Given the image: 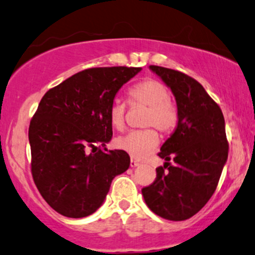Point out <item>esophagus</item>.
Instances as JSON below:
<instances>
[{
    "instance_id": "1",
    "label": "esophagus",
    "mask_w": 255,
    "mask_h": 255,
    "mask_svg": "<svg viewBox=\"0 0 255 255\" xmlns=\"http://www.w3.org/2000/svg\"><path fill=\"white\" fill-rule=\"evenodd\" d=\"M130 166H131V167H137V166H139V162L136 161V160L131 159L130 160Z\"/></svg>"
}]
</instances>
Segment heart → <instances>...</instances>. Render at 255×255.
I'll list each match as a JSON object with an SVG mask.
<instances>
[{
	"label": "heart",
	"instance_id": "heart-1",
	"mask_svg": "<svg viewBox=\"0 0 255 255\" xmlns=\"http://www.w3.org/2000/svg\"><path fill=\"white\" fill-rule=\"evenodd\" d=\"M128 97L132 105L147 106L143 125L154 127L161 132H171L178 122V111L170 100L167 87L158 79L147 78L133 85L128 90ZM127 105L120 100H114L110 106L108 118L116 130H123L125 127ZM159 144V135L154 128L130 131L116 139V147L127 151L131 158L143 160L150 155Z\"/></svg>",
	"mask_w": 255,
	"mask_h": 255
}]
</instances>
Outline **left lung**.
<instances>
[{
  "label": "left lung",
  "instance_id": "1",
  "mask_svg": "<svg viewBox=\"0 0 255 255\" xmlns=\"http://www.w3.org/2000/svg\"><path fill=\"white\" fill-rule=\"evenodd\" d=\"M149 70L172 91L178 122L160 148L164 167L156 168L155 181L143 188L142 195L151 212L179 222L199 212L216 191L228 160L225 122L219 106L195 79L160 66Z\"/></svg>",
  "mask_w": 255,
  "mask_h": 255
}]
</instances>
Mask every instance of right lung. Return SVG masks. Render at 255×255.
<instances>
[{"label":"right lung","instance_id":"right-lung-1","mask_svg":"<svg viewBox=\"0 0 255 255\" xmlns=\"http://www.w3.org/2000/svg\"><path fill=\"white\" fill-rule=\"evenodd\" d=\"M141 70L89 68L42 97L28 128L31 171L43 199L58 213L83 218L96 212L114 177L130 166L127 151H104L97 145L105 147L112 139L110 106Z\"/></svg>","mask_w":255,"mask_h":255}]
</instances>
